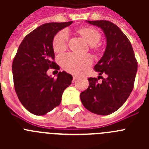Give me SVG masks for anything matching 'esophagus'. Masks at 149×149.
<instances>
[{"label": "esophagus", "mask_w": 149, "mask_h": 149, "mask_svg": "<svg viewBox=\"0 0 149 149\" xmlns=\"http://www.w3.org/2000/svg\"><path fill=\"white\" fill-rule=\"evenodd\" d=\"M77 78V75H73V81H75Z\"/></svg>", "instance_id": "1"}]
</instances>
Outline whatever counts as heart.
Returning <instances> with one entry per match:
<instances>
[{"label":"heart","mask_w":149,"mask_h":149,"mask_svg":"<svg viewBox=\"0 0 149 149\" xmlns=\"http://www.w3.org/2000/svg\"><path fill=\"white\" fill-rule=\"evenodd\" d=\"M78 32L90 45L91 48L98 50V43L101 38L98 30L93 27H85L80 28ZM69 39V33L67 30H62L55 35L53 40L54 50L56 52L63 51L66 48ZM60 62L63 68L72 74H81L93 63V58L90 54H78L68 53L60 57Z\"/></svg>","instance_id":"b5f03b06"}]
</instances>
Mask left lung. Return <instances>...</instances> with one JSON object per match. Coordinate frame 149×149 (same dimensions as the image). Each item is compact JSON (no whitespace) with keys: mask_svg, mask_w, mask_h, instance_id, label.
<instances>
[{"mask_svg":"<svg viewBox=\"0 0 149 149\" xmlns=\"http://www.w3.org/2000/svg\"><path fill=\"white\" fill-rule=\"evenodd\" d=\"M103 30L107 47L103 56L94 66L98 78L89 77V86L81 93L85 108L98 115H109L126 101L134 88L137 72V61L131 42L115 24L109 21H88ZM108 75L104 79L100 75ZM100 78L102 82H98Z\"/></svg>","mask_w":149,"mask_h":149,"instance_id":"left-lung-1","label":"left lung"}]
</instances>
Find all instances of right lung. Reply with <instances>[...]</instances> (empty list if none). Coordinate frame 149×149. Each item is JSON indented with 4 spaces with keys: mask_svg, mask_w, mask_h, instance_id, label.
Returning <instances> with one entry per match:
<instances>
[{
    "mask_svg": "<svg viewBox=\"0 0 149 149\" xmlns=\"http://www.w3.org/2000/svg\"><path fill=\"white\" fill-rule=\"evenodd\" d=\"M72 22L44 24L24 38L13 62L14 86L18 99L34 115H45L60 105L72 76L60 72L56 79L47 75L49 68L60 70L54 61L53 39Z\"/></svg>",
    "mask_w": 149,
    "mask_h": 149,
    "instance_id": "right-lung-1",
    "label": "right lung"
}]
</instances>
